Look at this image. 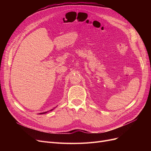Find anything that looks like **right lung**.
<instances>
[{
	"mask_svg": "<svg viewBox=\"0 0 151 151\" xmlns=\"http://www.w3.org/2000/svg\"><path fill=\"white\" fill-rule=\"evenodd\" d=\"M53 109H51V110H50V111H52ZM47 113V111H46V112H44V113H40V114H45V113Z\"/></svg>",
	"mask_w": 151,
	"mask_h": 151,
	"instance_id": "1",
	"label": "right lung"
}]
</instances>
